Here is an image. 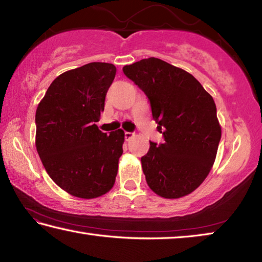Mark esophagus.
Instances as JSON below:
<instances>
[{
  "mask_svg": "<svg viewBox=\"0 0 262 262\" xmlns=\"http://www.w3.org/2000/svg\"><path fill=\"white\" fill-rule=\"evenodd\" d=\"M135 136L134 133H129V132H125V137H126V141H129L130 139Z\"/></svg>",
  "mask_w": 262,
  "mask_h": 262,
  "instance_id": "34e87169",
  "label": "esophagus"
}]
</instances>
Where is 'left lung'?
<instances>
[{"label":"left lung","mask_w":262,"mask_h":262,"mask_svg":"<svg viewBox=\"0 0 262 262\" xmlns=\"http://www.w3.org/2000/svg\"><path fill=\"white\" fill-rule=\"evenodd\" d=\"M144 91L164 143L150 142L141 158L147 184L159 196L179 199L200 186L214 165L222 135L210 94L186 70L157 57L122 68Z\"/></svg>","instance_id":"left-lung-1"}]
</instances>
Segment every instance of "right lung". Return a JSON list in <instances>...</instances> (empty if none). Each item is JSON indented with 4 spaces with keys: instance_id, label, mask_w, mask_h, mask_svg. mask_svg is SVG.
<instances>
[{
    "instance_id": "right-lung-1",
    "label": "right lung",
    "mask_w": 262,
    "mask_h": 262,
    "mask_svg": "<svg viewBox=\"0 0 262 262\" xmlns=\"http://www.w3.org/2000/svg\"><path fill=\"white\" fill-rule=\"evenodd\" d=\"M117 68L91 62L57 76L35 112V148L52 180L70 195L95 199L110 192L123 152L122 129H98Z\"/></svg>"
}]
</instances>
